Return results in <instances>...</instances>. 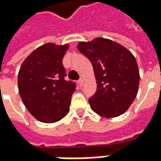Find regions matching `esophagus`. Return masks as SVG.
<instances>
[{"label":"esophagus","mask_w":161,"mask_h":161,"mask_svg":"<svg viewBox=\"0 0 161 161\" xmlns=\"http://www.w3.org/2000/svg\"><path fill=\"white\" fill-rule=\"evenodd\" d=\"M77 84H78V85L80 87L83 86V84H84V80L83 79H79V80L77 81Z\"/></svg>","instance_id":"obj_1"}]
</instances>
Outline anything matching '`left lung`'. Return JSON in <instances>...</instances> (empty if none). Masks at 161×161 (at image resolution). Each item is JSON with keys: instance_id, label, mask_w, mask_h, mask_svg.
I'll list each match as a JSON object with an SVG mask.
<instances>
[{"instance_id": "1", "label": "left lung", "mask_w": 161, "mask_h": 161, "mask_svg": "<svg viewBox=\"0 0 161 161\" xmlns=\"http://www.w3.org/2000/svg\"><path fill=\"white\" fill-rule=\"evenodd\" d=\"M77 49L90 59L97 89L89 99L90 108L105 118L119 116L137 95L140 75L135 57L119 43L98 37L81 42Z\"/></svg>"}]
</instances>
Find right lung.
I'll return each mask as SVG.
<instances>
[{
  "mask_svg": "<svg viewBox=\"0 0 161 161\" xmlns=\"http://www.w3.org/2000/svg\"><path fill=\"white\" fill-rule=\"evenodd\" d=\"M69 45L46 43L37 47L20 66V97L31 114L43 123H54L69 113L76 84L65 80L62 59Z\"/></svg>",
  "mask_w": 161,
  "mask_h": 161,
  "instance_id": "obj_1",
  "label": "right lung"
}]
</instances>
